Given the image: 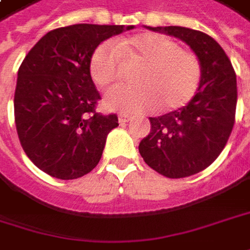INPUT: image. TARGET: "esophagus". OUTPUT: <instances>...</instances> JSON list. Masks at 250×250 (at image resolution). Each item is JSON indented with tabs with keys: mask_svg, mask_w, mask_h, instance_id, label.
I'll list each match as a JSON object with an SVG mask.
<instances>
[{
	"mask_svg": "<svg viewBox=\"0 0 250 250\" xmlns=\"http://www.w3.org/2000/svg\"><path fill=\"white\" fill-rule=\"evenodd\" d=\"M118 119L121 124H125V122H129V121L132 119V117L129 115V114H119Z\"/></svg>",
	"mask_w": 250,
	"mask_h": 250,
	"instance_id": "esophagus-1",
	"label": "esophagus"
}]
</instances>
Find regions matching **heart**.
Returning a JSON list of instances; mask_svg holds the SVG:
<instances>
[{
  "mask_svg": "<svg viewBox=\"0 0 250 250\" xmlns=\"http://www.w3.org/2000/svg\"><path fill=\"white\" fill-rule=\"evenodd\" d=\"M139 60L133 80L136 85H118L105 95L111 109L139 114L159 106L174 111L187 105L203 79V66L197 53L156 32H144L122 38L114 43H101L90 57V74L103 88L122 79L124 62Z\"/></svg>",
  "mask_w": 250,
  "mask_h": 250,
  "instance_id": "b5f03b06",
  "label": "heart"
}]
</instances>
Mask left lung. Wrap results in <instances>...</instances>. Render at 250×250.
I'll use <instances>...</instances> for the list:
<instances>
[{
    "instance_id": "8db88e82",
    "label": "left lung",
    "mask_w": 250,
    "mask_h": 250,
    "mask_svg": "<svg viewBox=\"0 0 250 250\" xmlns=\"http://www.w3.org/2000/svg\"><path fill=\"white\" fill-rule=\"evenodd\" d=\"M179 38L201 60L198 93L183 108L150 118L152 129L139 144L145 163L168 179L207 168L231 136L236 111V74L231 60L209 35L183 26L149 28Z\"/></svg>"
}]
</instances>
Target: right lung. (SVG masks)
I'll return each instance as SVG.
<instances>
[{
	"label": "right lung",
	"mask_w": 250,
	"mask_h": 250,
	"mask_svg": "<svg viewBox=\"0 0 250 250\" xmlns=\"http://www.w3.org/2000/svg\"><path fill=\"white\" fill-rule=\"evenodd\" d=\"M132 28H57L23 59L14 97L15 125L23 152L46 174L73 180L98 165L118 117L97 112L101 95L90 74V57L103 41Z\"/></svg>",
	"instance_id": "1"
}]
</instances>
